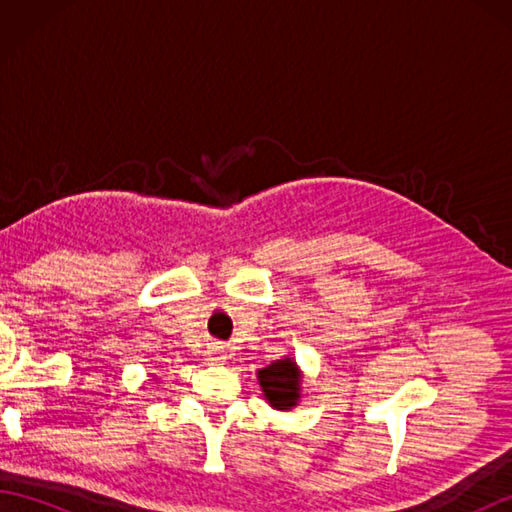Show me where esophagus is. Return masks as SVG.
I'll return each instance as SVG.
<instances>
[{
  "mask_svg": "<svg viewBox=\"0 0 512 512\" xmlns=\"http://www.w3.org/2000/svg\"><path fill=\"white\" fill-rule=\"evenodd\" d=\"M206 361H209V365H224L226 354H224L222 347H211V350L206 352Z\"/></svg>",
  "mask_w": 512,
  "mask_h": 512,
  "instance_id": "esophagus-1",
  "label": "esophagus"
}]
</instances>
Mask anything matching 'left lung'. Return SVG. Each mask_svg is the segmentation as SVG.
I'll use <instances>...</instances> for the list:
<instances>
[{
    "label": "left lung",
    "mask_w": 512,
    "mask_h": 512,
    "mask_svg": "<svg viewBox=\"0 0 512 512\" xmlns=\"http://www.w3.org/2000/svg\"><path fill=\"white\" fill-rule=\"evenodd\" d=\"M257 383L264 400L277 411H290L299 405L303 372L290 354L277 358L268 367L257 369Z\"/></svg>",
    "instance_id": "1"
}]
</instances>
